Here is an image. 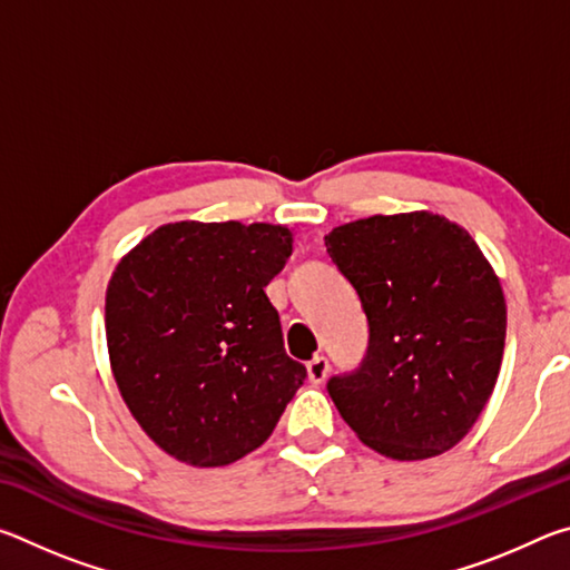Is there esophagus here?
Instances as JSON below:
<instances>
[{
    "label": "esophagus",
    "mask_w": 570,
    "mask_h": 570,
    "mask_svg": "<svg viewBox=\"0 0 570 570\" xmlns=\"http://www.w3.org/2000/svg\"><path fill=\"white\" fill-rule=\"evenodd\" d=\"M306 370H308V380L314 384H322L326 377H330V360H326L324 354H316L314 360L306 364Z\"/></svg>",
    "instance_id": "1"
}]
</instances>
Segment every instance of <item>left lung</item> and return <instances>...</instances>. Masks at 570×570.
I'll list each match as a JSON object with an SVG mask.
<instances>
[{"label":"left lung","instance_id":"obj_1","mask_svg":"<svg viewBox=\"0 0 570 570\" xmlns=\"http://www.w3.org/2000/svg\"><path fill=\"white\" fill-rule=\"evenodd\" d=\"M370 326L356 370L326 392L364 445L424 460L468 435L493 394L505 298L465 228L428 214L372 216L324 236Z\"/></svg>","mask_w":570,"mask_h":570}]
</instances>
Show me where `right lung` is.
Returning <instances> with one entry per match:
<instances>
[{
  "mask_svg": "<svg viewBox=\"0 0 570 570\" xmlns=\"http://www.w3.org/2000/svg\"><path fill=\"white\" fill-rule=\"evenodd\" d=\"M292 256L272 224H168L122 258L105 296L115 382L176 460L218 468L272 435L306 366L284 350L266 286Z\"/></svg>",
  "mask_w": 570,
  "mask_h": 570,
  "instance_id": "right-lung-1",
  "label": "right lung"
}]
</instances>
